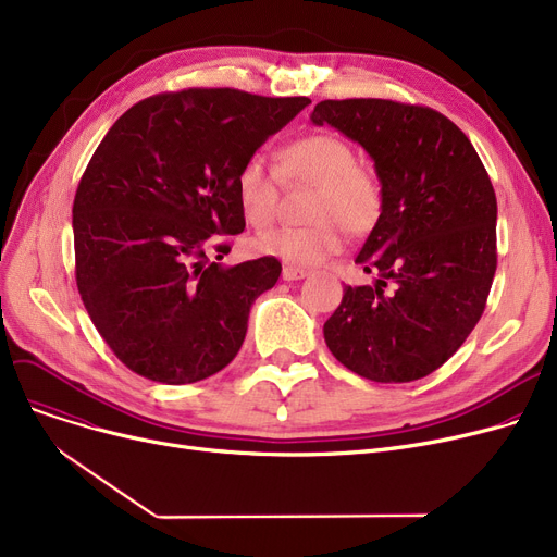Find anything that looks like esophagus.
Returning <instances> with one entry per match:
<instances>
[{"label":"esophagus","mask_w":557,"mask_h":557,"mask_svg":"<svg viewBox=\"0 0 557 557\" xmlns=\"http://www.w3.org/2000/svg\"><path fill=\"white\" fill-rule=\"evenodd\" d=\"M309 275V271H305V269H298V267H284L282 269V277L286 280V282H294V280H305Z\"/></svg>","instance_id":"1"}]
</instances>
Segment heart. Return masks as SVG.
<instances>
[{"mask_svg":"<svg viewBox=\"0 0 557 557\" xmlns=\"http://www.w3.org/2000/svg\"><path fill=\"white\" fill-rule=\"evenodd\" d=\"M277 171L284 183L318 185L309 210L313 223L261 234L255 248L263 255L311 267L343 248L345 230L366 234L382 219V181L357 162L352 146L338 135L315 133L286 144L280 151ZM234 196L248 225L269 227L277 216V173L261 158H248L234 175Z\"/></svg>","mask_w":557,"mask_h":557,"instance_id":"obj_1","label":"heart"}]
</instances>
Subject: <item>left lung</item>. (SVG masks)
<instances>
[{"label":"left lung","instance_id":"8db88e82","mask_svg":"<svg viewBox=\"0 0 557 557\" xmlns=\"http://www.w3.org/2000/svg\"><path fill=\"white\" fill-rule=\"evenodd\" d=\"M311 122L363 146L384 212L357 255L374 284L345 286L323 327L330 352L370 382L441 368L483 315L496 271V196L445 114L388 99L320 101Z\"/></svg>","mask_w":557,"mask_h":557}]
</instances>
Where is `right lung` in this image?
<instances>
[{"label": "right lung", "mask_w": 557, "mask_h": 557, "mask_svg": "<svg viewBox=\"0 0 557 557\" xmlns=\"http://www.w3.org/2000/svg\"><path fill=\"white\" fill-rule=\"evenodd\" d=\"M309 103L191 87L135 103L106 133L72 208L76 286L126 368L181 386L237 357L282 263H221V239L246 227L234 175Z\"/></svg>", "instance_id": "1"}]
</instances>
